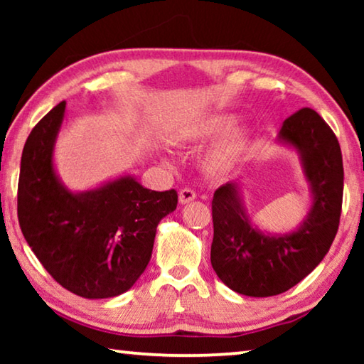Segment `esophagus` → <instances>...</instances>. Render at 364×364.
<instances>
[{
    "instance_id": "esophagus-1",
    "label": "esophagus",
    "mask_w": 364,
    "mask_h": 364,
    "mask_svg": "<svg viewBox=\"0 0 364 364\" xmlns=\"http://www.w3.org/2000/svg\"><path fill=\"white\" fill-rule=\"evenodd\" d=\"M178 197H180L181 204H189V202H193L196 199V193L191 188H183Z\"/></svg>"
}]
</instances>
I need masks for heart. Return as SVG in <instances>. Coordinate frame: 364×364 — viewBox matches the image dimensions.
<instances>
[{
    "mask_svg": "<svg viewBox=\"0 0 364 364\" xmlns=\"http://www.w3.org/2000/svg\"><path fill=\"white\" fill-rule=\"evenodd\" d=\"M234 115L230 114H215L205 117L200 122H197L188 130L189 138L197 141H207L218 138L225 134L234 125ZM249 134L244 128H234L220 143L213 147L207 156V167L213 171H225L231 168L234 164L241 159L242 152L247 146Z\"/></svg>",
    "mask_w": 364,
    "mask_h": 364,
    "instance_id": "1",
    "label": "heart"
}]
</instances>
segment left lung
<instances>
[{"mask_svg": "<svg viewBox=\"0 0 364 364\" xmlns=\"http://www.w3.org/2000/svg\"><path fill=\"white\" fill-rule=\"evenodd\" d=\"M279 139L299 151L313 194L297 231L268 236L252 226L236 183L220 186L212 200V267L228 287L250 297H271L299 284L329 252L341 221L343 165L331 127L304 107L284 120Z\"/></svg>", "mask_w": 364, "mask_h": 364, "instance_id": "left-lung-1", "label": "left lung"}]
</instances>
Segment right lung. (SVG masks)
Masks as SVG:
<instances>
[{
  "label": "right lung",
  "instance_id": "add662e5",
  "mask_svg": "<svg viewBox=\"0 0 364 364\" xmlns=\"http://www.w3.org/2000/svg\"><path fill=\"white\" fill-rule=\"evenodd\" d=\"M65 101L30 132L22 151L17 217L53 279L85 299L127 292L151 260L157 225L178 204L175 189L151 191L132 176L70 193L54 173L53 149Z\"/></svg>",
  "mask_w": 364,
  "mask_h": 364
}]
</instances>
